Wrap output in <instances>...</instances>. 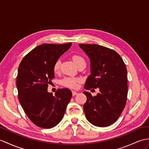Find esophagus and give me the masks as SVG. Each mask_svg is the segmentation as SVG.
Masks as SVG:
<instances>
[{"label": "esophagus", "mask_w": 149, "mask_h": 149, "mask_svg": "<svg viewBox=\"0 0 149 149\" xmlns=\"http://www.w3.org/2000/svg\"><path fill=\"white\" fill-rule=\"evenodd\" d=\"M72 95L74 96V95H77L78 93L77 92H75V91H72Z\"/></svg>", "instance_id": "34e87169"}]
</instances>
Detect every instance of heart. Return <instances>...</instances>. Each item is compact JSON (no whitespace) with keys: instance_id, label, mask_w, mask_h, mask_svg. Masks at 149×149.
I'll return each mask as SVG.
<instances>
[{"instance_id":"b5f03b06","label":"heart","mask_w":149,"mask_h":149,"mask_svg":"<svg viewBox=\"0 0 149 149\" xmlns=\"http://www.w3.org/2000/svg\"><path fill=\"white\" fill-rule=\"evenodd\" d=\"M72 59L74 64L77 65V66H78L79 64H80L81 63H85V61L84 59V58L79 55H73L72 56ZM60 64H61V62L59 60H57V61H56L55 63L54 64L53 70L54 72H56V73H57V72H58L59 71ZM80 81H81V79L79 78L67 77L63 79L62 81H61V83H62V85L63 86L68 87V88H77L78 85V83H79Z\"/></svg>"}]
</instances>
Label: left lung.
I'll return each instance as SVG.
<instances>
[{
  "label": "left lung",
  "mask_w": 149,
  "mask_h": 149,
  "mask_svg": "<svg viewBox=\"0 0 149 149\" xmlns=\"http://www.w3.org/2000/svg\"><path fill=\"white\" fill-rule=\"evenodd\" d=\"M88 56L90 74L84 88H99L93 97L84 92L87 100L83 106L85 116L96 126H108L117 120L126 103L127 70L122 58L114 50L97 44H79Z\"/></svg>",
  "instance_id": "8db88e82"
}]
</instances>
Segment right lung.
Instances as JSON below:
<instances>
[{
    "label": "right lung",
    "mask_w": 149,
    "mask_h": 149,
    "mask_svg": "<svg viewBox=\"0 0 149 149\" xmlns=\"http://www.w3.org/2000/svg\"><path fill=\"white\" fill-rule=\"evenodd\" d=\"M65 44L45 43L29 52L18 68L16 87L21 107L35 125L53 128L62 120L72 97L68 88L58 89L55 96L47 91L54 77V64L70 48Z\"/></svg>",
    "instance_id": "obj_1"
}]
</instances>
